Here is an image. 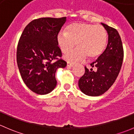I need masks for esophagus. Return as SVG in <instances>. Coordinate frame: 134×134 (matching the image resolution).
Instances as JSON below:
<instances>
[{"instance_id":"obj_1","label":"esophagus","mask_w":134,"mask_h":134,"mask_svg":"<svg viewBox=\"0 0 134 134\" xmlns=\"http://www.w3.org/2000/svg\"><path fill=\"white\" fill-rule=\"evenodd\" d=\"M73 66H74V64H73V63H69V62L67 63V67H72Z\"/></svg>"}]
</instances>
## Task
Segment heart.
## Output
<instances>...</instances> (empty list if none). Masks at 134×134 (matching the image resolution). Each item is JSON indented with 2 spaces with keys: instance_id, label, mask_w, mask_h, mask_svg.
Here are the masks:
<instances>
[{
  "instance_id": "obj_1",
  "label": "heart",
  "mask_w": 134,
  "mask_h": 134,
  "mask_svg": "<svg viewBox=\"0 0 134 134\" xmlns=\"http://www.w3.org/2000/svg\"><path fill=\"white\" fill-rule=\"evenodd\" d=\"M107 37L103 26L75 23L68 26L65 34H58L57 42L64 54L71 52L76 44L78 48L66 57L68 61L74 63L86 56L93 59L100 55L107 45Z\"/></svg>"
}]
</instances>
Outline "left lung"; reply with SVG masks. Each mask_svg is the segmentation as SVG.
<instances>
[{
    "label": "left lung",
    "instance_id": "obj_1",
    "mask_svg": "<svg viewBox=\"0 0 134 134\" xmlns=\"http://www.w3.org/2000/svg\"><path fill=\"white\" fill-rule=\"evenodd\" d=\"M108 34L105 50L96 61L91 63L90 70L85 66V73L79 80V87L85 94L99 96L112 86L121 70L124 57L122 41L114 27L101 23Z\"/></svg>",
    "mask_w": 134,
    "mask_h": 134
}]
</instances>
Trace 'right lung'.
<instances>
[{"label": "right lung", "instance_id": "add662e5", "mask_svg": "<svg viewBox=\"0 0 134 134\" xmlns=\"http://www.w3.org/2000/svg\"><path fill=\"white\" fill-rule=\"evenodd\" d=\"M66 20V16L35 19L26 26L19 38L18 68L27 88L37 94L52 92L57 85L56 70L67 64L61 59L57 42L58 34Z\"/></svg>", "mask_w": 134, "mask_h": 134}]
</instances>
